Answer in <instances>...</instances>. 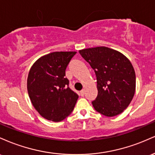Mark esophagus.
<instances>
[{
    "label": "esophagus",
    "mask_w": 155,
    "mask_h": 155,
    "mask_svg": "<svg viewBox=\"0 0 155 155\" xmlns=\"http://www.w3.org/2000/svg\"><path fill=\"white\" fill-rule=\"evenodd\" d=\"M80 95H81V96H84V90H81V91H80Z\"/></svg>",
    "instance_id": "obj_1"
}]
</instances>
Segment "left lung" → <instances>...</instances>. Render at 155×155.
I'll return each instance as SVG.
<instances>
[{
  "label": "left lung",
  "instance_id": "obj_1",
  "mask_svg": "<svg viewBox=\"0 0 155 155\" xmlns=\"http://www.w3.org/2000/svg\"><path fill=\"white\" fill-rule=\"evenodd\" d=\"M95 71L97 96L92 102L97 112L106 117L122 113L136 91V73L130 61L120 51L106 47L79 51Z\"/></svg>",
  "mask_w": 155,
  "mask_h": 155
}]
</instances>
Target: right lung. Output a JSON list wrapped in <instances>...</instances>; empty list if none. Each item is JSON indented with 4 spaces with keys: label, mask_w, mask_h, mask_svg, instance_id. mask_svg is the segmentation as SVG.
<instances>
[{
    "label": "right lung",
    "mask_w": 155,
    "mask_h": 155,
    "mask_svg": "<svg viewBox=\"0 0 155 155\" xmlns=\"http://www.w3.org/2000/svg\"><path fill=\"white\" fill-rule=\"evenodd\" d=\"M76 51H54L41 57L30 69V99L44 119L60 122L71 113L79 95L68 87L65 69Z\"/></svg>",
    "instance_id": "add662e5"
}]
</instances>
